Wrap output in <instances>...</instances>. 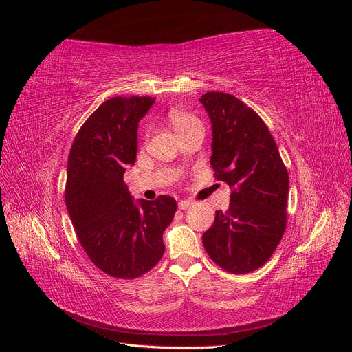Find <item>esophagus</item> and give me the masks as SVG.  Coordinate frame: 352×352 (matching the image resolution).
<instances>
[{"label":"esophagus","mask_w":352,"mask_h":352,"mask_svg":"<svg viewBox=\"0 0 352 352\" xmlns=\"http://www.w3.org/2000/svg\"><path fill=\"white\" fill-rule=\"evenodd\" d=\"M192 204H194V202L190 201V199H184V201H179L177 207H179V210H186V208H189Z\"/></svg>","instance_id":"34e87169"}]
</instances>
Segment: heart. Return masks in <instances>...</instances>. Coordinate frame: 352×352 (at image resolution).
Segmentation results:
<instances>
[{
  "mask_svg": "<svg viewBox=\"0 0 352 352\" xmlns=\"http://www.w3.org/2000/svg\"><path fill=\"white\" fill-rule=\"evenodd\" d=\"M168 120L170 123H172V126L175 127V131L179 132L180 129H184L185 126L194 123V122H198L194 116H190L188 113H184V111H172L168 114Z\"/></svg>",
  "mask_w": 352,
  "mask_h": 352,
  "instance_id": "obj_1",
  "label": "heart"
}]
</instances>
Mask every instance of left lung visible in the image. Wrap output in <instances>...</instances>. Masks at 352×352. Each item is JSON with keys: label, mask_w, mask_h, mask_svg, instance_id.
<instances>
[{"label": "left lung", "mask_w": 352, "mask_h": 352, "mask_svg": "<svg viewBox=\"0 0 352 352\" xmlns=\"http://www.w3.org/2000/svg\"><path fill=\"white\" fill-rule=\"evenodd\" d=\"M199 102L211 120L214 177L232 189L229 210L216 211L202 243L221 269L250 273L272 257L283 236L289 176L269 127L247 104L216 91Z\"/></svg>", "instance_id": "8db88e82"}]
</instances>
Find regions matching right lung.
<instances>
[{
    "mask_svg": "<svg viewBox=\"0 0 352 352\" xmlns=\"http://www.w3.org/2000/svg\"><path fill=\"white\" fill-rule=\"evenodd\" d=\"M154 101H104L82 124L69 154L65 197L73 228L89 260L116 279L140 278L160 261L163 232L177 208L168 195L135 201L123 182L136 160L138 123Z\"/></svg>",
    "mask_w": 352,
    "mask_h": 352,
    "instance_id": "1",
    "label": "right lung"
}]
</instances>
